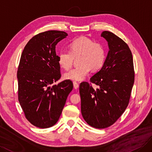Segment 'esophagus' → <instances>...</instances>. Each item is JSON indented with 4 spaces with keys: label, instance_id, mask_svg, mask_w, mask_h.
Segmentation results:
<instances>
[{
    "label": "esophagus",
    "instance_id": "1",
    "mask_svg": "<svg viewBox=\"0 0 152 152\" xmlns=\"http://www.w3.org/2000/svg\"><path fill=\"white\" fill-rule=\"evenodd\" d=\"M73 85H74V88L75 89H77L78 87H79V83L76 81H73Z\"/></svg>",
    "mask_w": 152,
    "mask_h": 152
}]
</instances>
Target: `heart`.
Listing matches in <instances>:
<instances>
[{"mask_svg":"<svg viewBox=\"0 0 152 152\" xmlns=\"http://www.w3.org/2000/svg\"><path fill=\"white\" fill-rule=\"evenodd\" d=\"M79 66L64 74V78L72 81H81L91 70H97L105 60V50L101 44L86 37H81L69 44V52L62 50L58 53V62L65 70L72 67L75 58L79 57Z\"/></svg>","mask_w":152,"mask_h":152,"instance_id":"b5f03b06","label":"heart"}]
</instances>
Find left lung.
Segmentation results:
<instances>
[{
	"label": "left lung",
	"mask_w": 152,
	"mask_h": 152,
	"mask_svg": "<svg viewBox=\"0 0 152 152\" xmlns=\"http://www.w3.org/2000/svg\"><path fill=\"white\" fill-rule=\"evenodd\" d=\"M109 50L102 69L90 78L91 83L80 85L81 110L85 121L98 129L108 128L124 113L128 105L134 81L133 58L127 43L113 33L101 34Z\"/></svg>",
	"instance_id": "1"
}]
</instances>
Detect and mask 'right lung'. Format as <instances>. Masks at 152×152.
Masks as SVG:
<instances>
[{"label":"right lung","instance_id":"right-lung-1","mask_svg":"<svg viewBox=\"0 0 152 152\" xmlns=\"http://www.w3.org/2000/svg\"><path fill=\"white\" fill-rule=\"evenodd\" d=\"M64 31L42 32L30 39L18 66V100L28 121L40 128H50L61 116L73 88L71 80L53 85L61 77L56 46Z\"/></svg>","mask_w":152,"mask_h":152}]
</instances>
